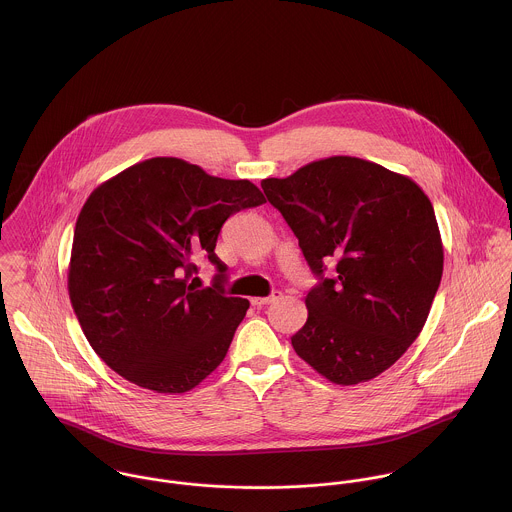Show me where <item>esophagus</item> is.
<instances>
[{
  "label": "esophagus",
  "instance_id": "1",
  "mask_svg": "<svg viewBox=\"0 0 512 512\" xmlns=\"http://www.w3.org/2000/svg\"><path fill=\"white\" fill-rule=\"evenodd\" d=\"M280 296H282V292H273V294H271V296H267V298H253V300H251V304H253V306H259V308H261V306L273 304V302H276V300H278Z\"/></svg>",
  "mask_w": 512,
  "mask_h": 512
}]
</instances>
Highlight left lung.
<instances>
[{"instance_id": "8db88e82", "label": "left lung", "mask_w": 512, "mask_h": 512, "mask_svg": "<svg viewBox=\"0 0 512 512\" xmlns=\"http://www.w3.org/2000/svg\"><path fill=\"white\" fill-rule=\"evenodd\" d=\"M261 187L319 276L294 351L339 386L380 376L419 337L442 278L431 200L409 177L351 156ZM329 258L338 259L333 279L322 276Z\"/></svg>"}]
</instances>
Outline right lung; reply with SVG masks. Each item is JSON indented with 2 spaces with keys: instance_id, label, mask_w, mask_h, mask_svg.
Returning <instances> with one entry per match:
<instances>
[{
  "instance_id": "add662e5",
  "label": "right lung",
  "mask_w": 512,
  "mask_h": 512,
  "mask_svg": "<svg viewBox=\"0 0 512 512\" xmlns=\"http://www.w3.org/2000/svg\"><path fill=\"white\" fill-rule=\"evenodd\" d=\"M265 202L247 179H220L177 158L140 161L99 185L79 212L68 292L93 347L124 380L185 394L230 349L249 302L226 296L214 247L224 222ZM217 265L213 288L186 280Z\"/></svg>"
}]
</instances>
